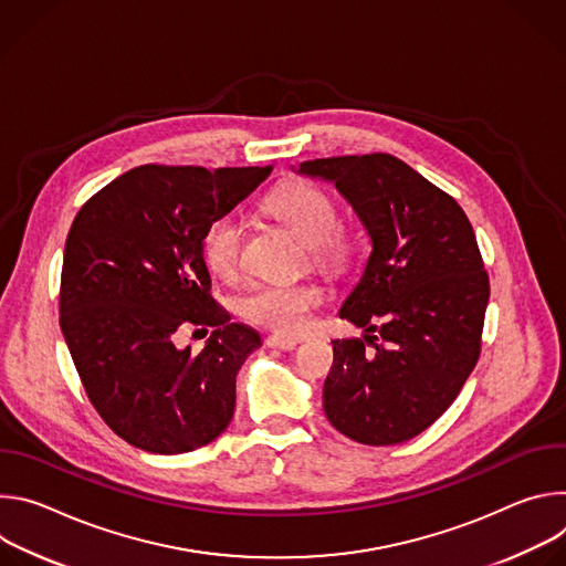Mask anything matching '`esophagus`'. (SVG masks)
I'll return each mask as SVG.
<instances>
[{"label":"esophagus","instance_id":"1","mask_svg":"<svg viewBox=\"0 0 566 566\" xmlns=\"http://www.w3.org/2000/svg\"><path fill=\"white\" fill-rule=\"evenodd\" d=\"M266 345H269L271 349H282V352H291V349L297 347L295 340L282 338V336H271V338H266Z\"/></svg>","mask_w":566,"mask_h":566}]
</instances>
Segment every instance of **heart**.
Returning a JSON list of instances; mask_svg holds the SVG:
<instances>
[{
    "mask_svg": "<svg viewBox=\"0 0 566 566\" xmlns=\"http://www.w3.org/2000/svg\"><path fill=\"white\" fill-rule=\"evenodd\" d=\"M269 212L286 223L311 260L329 271H343L352 255V239L336 230L338 212L334 201L313 186H293L275 192ZM244 230L234 214L214 217L201 239V251L208 269L221 277L234 275L239 266ZM322 304V291L311 284L258 286L239 297V315L280 336H300L306 332L311 313Z\"/></svg>",
    "mask_w": 566,
    "mask_h": 566,
    "instance_id": "obj_1",
    "label": "heart"
}]
</instances>
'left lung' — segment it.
<instances>
[{"label":"left lung","mask_w":566,"mask_h":566,"mask_svg":"<svg viewBox=\"0 0 566 566\" xmlns=\"http://www.w3.org/2000/svg\"><path fill=\"white\" fill-rule=\"evenodd\" d=\"M295 175L334 184L371 253L340 306L363 338L334 340L322 391L329 423L365 446L428 430L472 374L489 275L459 203L389 154L315 158ZM381 345L364 352V343Z\"/></svg>","instance_id":"1"}]
</instances>
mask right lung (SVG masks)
Listing matches in <instances>:
<instances>
[{
    "mask_svg": "<svg viewBox=\"0 0 566 566\" xmlns=\"http://www.w3.org/2000/svg\"><path fill=\"white\" fill-rule=\"evenodd\" d=\"M271 168H134L96 192L64 244L60 327L90 400L127 443L154 454L214 441L234 412V380L262 347L210 297L201 239ZM186 324L216 332L177 350Z\"/></svg>",
    "mask_w": 566,
    "mask_h": 566,
    "instance_id": "right-lung-1",
    "label": "right lung"
}]
</instances>
